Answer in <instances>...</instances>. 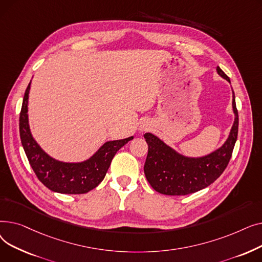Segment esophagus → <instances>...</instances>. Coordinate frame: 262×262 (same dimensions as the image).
<instances>
[{
	"mask_svg": "<svg viewBox=\"0 0 262 262\" xmlns=\"http://www.w3.org/2000/svg\"><path fill=\"white\" fill-rule=\"evenodd\" d=\"M150 127V125L148 124L147 121H144V122H141V124L139 125V130L142 133V132H146L148 130Z\"/></svg>",
	"mask_w": 262,
	"mask_h": 262,
	"instance_id": "34e87169",
	"label": "esophagus"
}]
</instances>
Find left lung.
<instances>
[{
	"instance_id": "1",
	"label": "left lung",
	"mask_w": 262,
	"mask_h": 262,
	"mask_svg": "<svg viewBox=\"0 0 262 262\" xmlns=\"http://www.w3.org/2000/svg\"><path fill=\"white\" fill-rule=\"evenodd\" d=\"M217 74L230 82L229 77L216 68ZM232 110L235 122L225 143L214 152L198 158L186 157L161 141L155 135L144 134L148 152L144 174L154 190L166 195H187L211 185L220 177L231 158L238 136V110L232 91Z\"/></svg>"
}]
</instances>
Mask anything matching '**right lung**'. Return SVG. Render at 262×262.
<instances>
[{
    "mask_svg": "<svg viewBox=\"0 0 262 262\" xmlns=\"http://www.w3.org/2000/svg\"><path fill=\"white\" fill-rule=\"evenodd\" d=\"M31 82L27 86L19 119L20 138L24 152L38 180L47 188L62 194H82L94 189L103 180L118 150L130 141L126 139L107 141L98 152L82 162H62L49 156L33 138L27 104Z\"/></svg>",
    "mask_w": 262,
    "mask_h": 262,
    "instance_id": "right-lung-1",
    "label": "right lung"
}]
</instances>
